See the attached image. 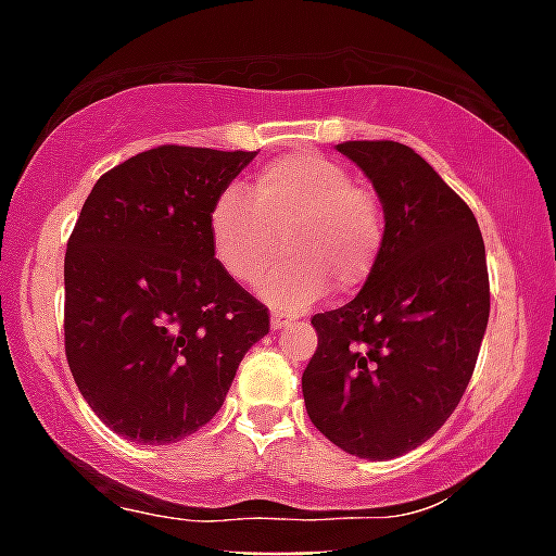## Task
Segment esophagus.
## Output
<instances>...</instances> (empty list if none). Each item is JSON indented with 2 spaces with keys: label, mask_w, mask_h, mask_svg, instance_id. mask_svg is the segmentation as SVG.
I'll use <instances>...</instances> for the list:
<instances>
[{
  "label": "esophagus",
  "mask_w": 556,
  "mask_h": 556,
  "mask_svg": "<svg viewBox=\"0 0 556 556\" xmlns=\"http://www.w3.org/2000/svg\"><path fill=\"white\" fill-rule=\"evenodd\" d=\"M291 325V316H286L282 311H270V328L274 330H282Z\"/></svg>",
  "instance_id": "34e87169"
}]
</instances>
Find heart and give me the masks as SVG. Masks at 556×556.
I'll return each mask as SVG.
<instances>
[{
    "instance_id": "b5f03b06",
    "label": "heart",
    "mask_w": 556,
    "mask_h": 556,
    "mask_svg": "<svg viewBox=\"0 0 556 556\" xmlns=\"http://www.w3.org/2000/svg\"><path fill=\"white\" fill-rule=\"evenodd\" d=\"M208 237L214 256L242 286L260 282L286 249L265 293L277 305L305 307L328 286L350 296L370 282L384 249V214L342 163L293 152L256 169L251 198L223 191L208 212Z\"/></svg>"
}]
</instances>
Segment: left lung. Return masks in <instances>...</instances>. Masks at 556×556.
<instances>
[{
  "instance_id": "left-lung-1",
  "label": "left lung",
  "mask_w": 556,
  "mask_h": 556,
  "mask_svg": "<svg viewBox=\"0 0 556 556\" xmlns=\"http://www.w3.org/2000/svg\"><path fill=\"white\" fill-rule=\"evenodd\" d=\"M339 152L384 203V249L348 305L316 314L305 409L339 450L399 458L444 427L472 379L489 321L486 249L472 208L404 143Z\"/></svg>"
}]
</instances>
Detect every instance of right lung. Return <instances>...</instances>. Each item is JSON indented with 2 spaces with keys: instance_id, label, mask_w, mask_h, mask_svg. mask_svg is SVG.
I'll return each instance as SVG.
<instances>
[{
  "instance_id": "add662e5",
  "label": "right lung",
  "mask_w": 556,
  "mask_h": 556,
  "mask_svg": "<svg viewBox=\"0 0 556 556\" xmlns=\"http://www.w3.org/2000/svg\"><path fill=\"white\" fill-rule=\"evenodd\" d=\"M254 152L147 149L98 177L64 254V353L118 435L175 444L223 407L268 307L214 256L208 212Z\"/></svg>"
}]
</instances>
